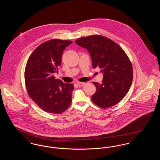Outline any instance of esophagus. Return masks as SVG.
<instances>
[{
	"mask_svg": "<svg viewBox=\"0 0 160 160\" xmlns=\"http://www.w3.org/2000/svg\"><path fill=\"white\" fill-rule=\"evenodd\" d=\"M84 84H85V83H84V82H78L77 83V85L78 86H83Z\"/></svg>",
	"mask_w": 160,
	"mask_h": 160,
	"instance_id": "1",
	"label": "esophagus"
}]
</instances>
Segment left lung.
<instances>
[{"mask_svg": "<svg viewBox=\"0 0 160 160\" xmlns=\"http://www.w3.org/2000/svg\"><path fill=\"white\" fill-rule=\"evenodd\" d=\"M75 42L89 52L93 68L98 67L103 74L102 83L93 82L97 88L92 96L93 102L103 108L119 103L128 93L133 78L127 54L114 41L98 35L79 38Z\"/></svg>", "mask_w": 160, "mask_h": 160, "instance_id": "left-lung-1", "label": "left lung"}]
</instances>
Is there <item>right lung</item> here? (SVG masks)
Masks as SVG:
<instances>
[{"label":"right lung","instance_id":"obj_1","mask_svg":"<svg viewBox=\"0 0 160 160\" xmlns=\"http://www.w3.org/2000/svg\"><path fill=\"white\" fill-rule=\"evenodd\" d=\"M71 41L54 39L38 46L29 58L24 71L25 84L31 99L46 112L60 114L71 105L73 84L56 79L65 48Z\"/></svg>","mask_w":160,"mask_h":160}]
</instances>
